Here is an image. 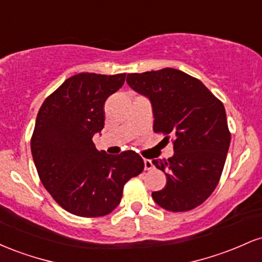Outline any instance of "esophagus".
<instances>
[{
	"mask_svg": "<svg viewBox=\"0 0 262 262\" xmlns=\"http://www.w3.org/2000/svg\"><path fill=\"white\" fill-rule=\"evenodd\" d=\"M144 166H145V170H150V169H152V166H154V165H152L151 160H149V159H144Z\"/></svg>",
	"mask_w": 262,
	"mask_h": 262,
	"instance_id": "esophagus-1",
	"label": "esophagus"
}]
</instances>
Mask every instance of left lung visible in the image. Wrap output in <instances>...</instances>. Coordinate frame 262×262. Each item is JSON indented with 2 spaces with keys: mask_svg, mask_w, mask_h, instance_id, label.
<instances>
[{
  "mask_svg": "<svg viewBox=\"0 0 262 262\" xmlns=\"http://www.w3.org/2000/svg\"><path fill=\"white\" fill-rule=\"evenodd\" d=\"M127 83L149 98L155 133L173 137V155L152 161L166 175V186L152 198L170 212L196 208L217 187L230 145L223 103L200 80L176 69L128 74Z\"/></svg>",
  "mask_w": 262,
  "mask_h": 262,
  "instance_id": "obj_1",
  "label": "left lung"
}]
</instances>
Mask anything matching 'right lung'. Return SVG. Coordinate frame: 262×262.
<instances>
[{
  "label": "right lung",
  "mask_w": 262,
  "mask_h": 262,
  "mask_svg": "<svg viewBox=\"0 0 262 262\" xmlns=\"http://www.w3.org/2000/svg\"><path fill=\"white\" fill-rule=\"evenodd\" d=\"M125 74L81 73L54 91L39 110L31 149L45 189L60 207L79 217H102L122 200L123 187L144 170L133 150L98 151L93 135L104 127V102Z\"/></svg>",
  "instance_id": "add662e5"
}]
</instances>
